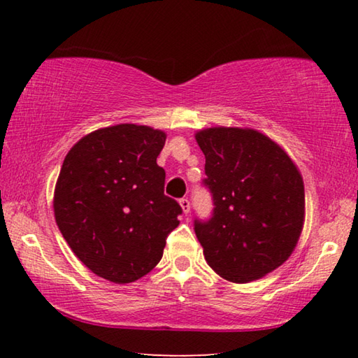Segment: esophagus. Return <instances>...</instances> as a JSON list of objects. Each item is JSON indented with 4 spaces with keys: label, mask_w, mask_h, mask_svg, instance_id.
Returning a JSON list of instances; mask_svg holds the SVG:
<instances>
[{
    "label": "esophagus",
    "mask_w": 358,
    "mask_h": 358,
    "mask_svg": "<svg viewBox=\"0 0 358 358\" xmlns=\"http://www.w3.org/2000/svg\"><path fill=\"white\" fill-rule=\"evenodd\" d=\"M180 207H181V210H183V213L187 215V213H189L191 203H189V201H187V199H180Z\"/></svg>",
    "instance_id": "esophagus-1"
}]
</instances>
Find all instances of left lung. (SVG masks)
Returning <instances> with one entry per match:
<instances>
[{
    "label": "left lung",
    "instance_id": "1",
    "mask_svg": "<svg viewBox=\"0 0 358 358\" xmlns=\"http://www.w3.org/2000/svg\"><path fill=\"white\" fill-rule=\"evenodd\" d=\"M205 155L213 217L196 221L207 264L224 280L256 281L294 252L305 224V186L290 156L251 128L196 132Z\"/></svg>",
    "mask_w": 358,
    "mask_h": 358
}]
</instances>
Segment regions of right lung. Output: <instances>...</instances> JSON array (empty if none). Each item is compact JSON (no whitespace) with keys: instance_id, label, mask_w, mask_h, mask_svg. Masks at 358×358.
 I'll use <instances>...</instances> for the list:
<instances>
[{"instance_id":"1","label":"right lung","mask_w":358,"mask_h":358,"mask_svg":"<svg viewBox=\"0 0 358 358\" xmlns=\"http://www.w3.org/2000/svg\"><path fill=\"white\" fill-rule=\"evenodd\" d=\"M167 134L121 123L83 136L59 171L53 213L72 252L94 275L128 284L150 273L181 207L164 194L157 166Z\"/></svg>"}]
</instances>
